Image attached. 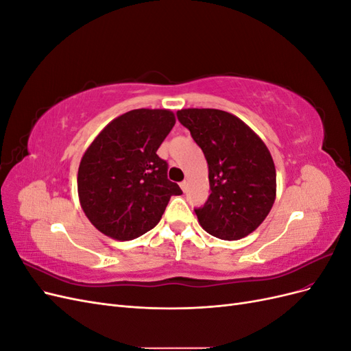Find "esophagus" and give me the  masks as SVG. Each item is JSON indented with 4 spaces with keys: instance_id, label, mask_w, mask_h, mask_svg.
<instances>
[{
    "instance_id": "34e87169",
    "label": "esophagus",
    "mask_w": 351,
    "mask_h": 351,
    "mask_svg": "<svg viewBox=\"0 0 351 351\" xmlns=\"http://www.w3.org/2000/svg\"><path fill=\"white\" fill-rule=\"evenodd\" d=\"M180 187H182L183 192H186V190H187V182H186V180H184V182L180 183Z\"/></svg>"
}]
</instances>
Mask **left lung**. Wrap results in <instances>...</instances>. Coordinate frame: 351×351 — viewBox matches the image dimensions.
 <instances>
[{
    "label": "left lung",
    "mask_w": 351,
    "mask_h": 351,
    "mask_svg": "<svg viewBox=\"0 0 351 351\" xmlns=\"http://www.w3.org/2000/svg\"><path fill=\"white\" fill-rule=\"evenodd\" d=\"M177 119L204 151L210 195L195 209L199 224L221 240H240L268 217L277 173L267 145L239 117L214 108H187Z\"/></svg>",
    "instance_id": "1"
}]
</instances>
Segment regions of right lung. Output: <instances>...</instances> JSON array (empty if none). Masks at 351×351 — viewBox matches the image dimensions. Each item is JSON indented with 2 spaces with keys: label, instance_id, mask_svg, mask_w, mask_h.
<instances>
[{
  "label": "right lung",
  "instance_id": "right-lung-1",
  "mask_svg": "<svg viewBox=\"0 0 351 351\" xmlns=\"http://www.w3.org/2000/svg\"><path fill=\"white\" fill-rule=\"evenodd\" d=\"M174 124L169 110H132L105 125L82 156L80 205L105 236L124 241L145 234L161 219L169 197L183 193L156 155Z\"/></svg>",
  "mask_w": 351,
  "mask_h": 351
}]
</instances>
